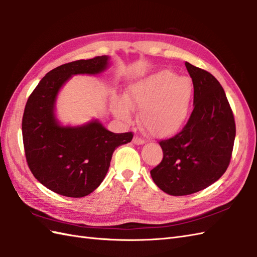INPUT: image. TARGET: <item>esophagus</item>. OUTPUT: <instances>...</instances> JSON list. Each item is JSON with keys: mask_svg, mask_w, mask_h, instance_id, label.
<instances>
[{"mask_svg": "<svg viewBox=\"0 0 257 257\" xmlns=\"http://www.w3.org/2000/svg\"><path fill=\"white\" fill-rule=\"evenodd\" d=\"M133 143H134V144H136V145H142V144H144V143H145V141H144V139L140 138V136L135 135V136H134V139H133Z\"/></svg>", "mask_w": 257, "mask_h": 257, "instance_id": "esophagus-1", "label": "esophagus"}]
</instances>
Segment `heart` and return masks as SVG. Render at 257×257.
<instances>
[{
	"label": "heart",
	"instance_id": "b5f03b06",
	"mask_svg": "<svg viewBox=\"0 0 257 257\" xmlns=\"http://www.w3.org/2000/svg\"><path fill=\"white\" fill-rule=\"evenodd\" d=\"M192 99L189 78L162 69L130 84L124 99L114 101L116 115L131 121L132 109L140 110V123L154 138H169L184 126Z\"/></svg>",
	"mask_w": 257,
	"mask_h": 257
}]
</instances>
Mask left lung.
<instances>
[{
	"instance_id": "left-lung-1",
	"label": "left lung",
	"mask_w": 257,
	"mask_h": 257,
	"mask_svg": "<svg viewBox=\"0 0 257 257\" xmlns=\"http://www.w3.org/2000/svg\"><path fill=\"white\" fill-rule=\"evenodd\" d=\"M193 83V111L181 132L161 141L164 157L151 170L159 189L186 196L225 173L235 139L234 116L223 88L210 72L186 62Z\"/></svg>"
}]
</instances>
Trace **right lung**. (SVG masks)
I'll return each mask as SVG.
<instances>
[{
  "instance_id": "right-lung-1",
  "label": "right lung",
  "mask_w": 257,
  "mask_h": 257,
  "mask_svg": "<svg viewBox=\"0 0 257 257\" xmlns=\"http://www.w3.org/2000/svg\"><path fill=\"white\" fill-rule=\"evenodd\" d=\"M109 57L76 60L49 71L34 89L22 119L27 165L34 177L58 195L81 198L95 190L109 170L112 154L133 133H112L98 119L81 126H61L55 116L56 98L73 75L105 70Z\"/></svg>"
}]
</instances>
